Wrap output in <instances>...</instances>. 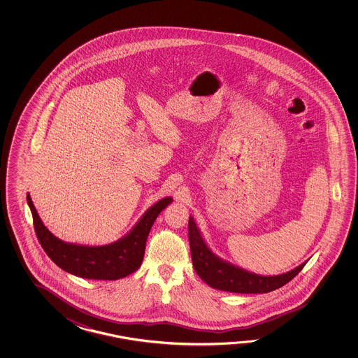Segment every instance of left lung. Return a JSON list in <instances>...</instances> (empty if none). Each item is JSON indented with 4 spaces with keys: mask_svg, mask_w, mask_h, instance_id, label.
<instances>
[{
    "mask_svg": "<svg viewBox=\"0 0 358 358\" xmlns=\"http://www.w3.org/2000/svg\"><path fill=\"white\" fill-rule=\"evenodd\" d=\"M188 236L194 270L198 276L213 289L244 294L268 293L279 289L280 287L290 282L308 261H304L299 266L294 267L293 270L284 274H255L242 267L233 265L231 262H228L213 253L208 244L206 243L193 216H189Z\"/></svg>",
    "mask_w": 358,
    "mask_h": 358,
    "instance_id": "1",
    "label": "left lung"
}]
</instances>
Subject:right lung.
<instances>
[{"label": "right lung", "mask_w": 358, "mask_h": 358, "mask_svg": "<svg viewBox=\"0 0 358 358\" xmlns=\"http://www.w3.org/2000/svg\"><path fill=\"white\" fill-rule=\"evenodd\" d=\"M34 230L48 257L69 274L94 280H117L137 271L145 256V241L153 222L173 198L165 197L151 206L129 231L113 243L83 245L68 243L55 236L41 220L31 196H27Z\"/></svg>", "instance_id": "obj_1"}]
</instances>
